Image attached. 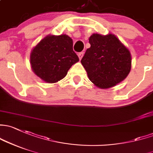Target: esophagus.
I'll return each instance as SVG.
<instances>
[{"label":"esophagus","mask_w":153,"mask_h":153,"mask_svg":"<svg viewBox=\"0 0 153 153\" xmlns=\"http://www.w3.org/2000/svg\"><path fill=\"white\" fill-rule=\"evenodd\" d=\"M83 54H84V53H83V52H81V53H78V57H79L80 60H81V59H82V57L83 56Z\"/></svg>","instance_id":"1"}]
</instances>
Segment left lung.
<instances>
[{
	"label": "left lung",
	"instance_id": "obj_1",
	"mask_svg": "<svg viewBox=\"0 0 153 153\" xmlns=\"http://www.w3.org/2000/svg\"><path fill=\"white\" fill-rule=\"evenodd\" d=\"M81 64L89 80L101 89H108L123 81L131 69L130 51L116 36L93 33L89 39Z\"/></svg>",
	"mask_w": 153,
	"mask_h": 153
}]
</instances>
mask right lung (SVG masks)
<instances>
[{"instance_id": "1", "label": "right lung", "mask_w": 153, "mask_h": 153, "mask_svg": "<svg viewBox=\"0 0 153 153\" xmlns=\"http://www.w3.org/2000/svg\"><path fill=\"white\" fill-rule=\"evenodd\" d=\"M72 46V39L67 35L47 36L30 53L33 71L48 83L62 80L70 67L79 61Z\"/></svg>"}]
</instances>
